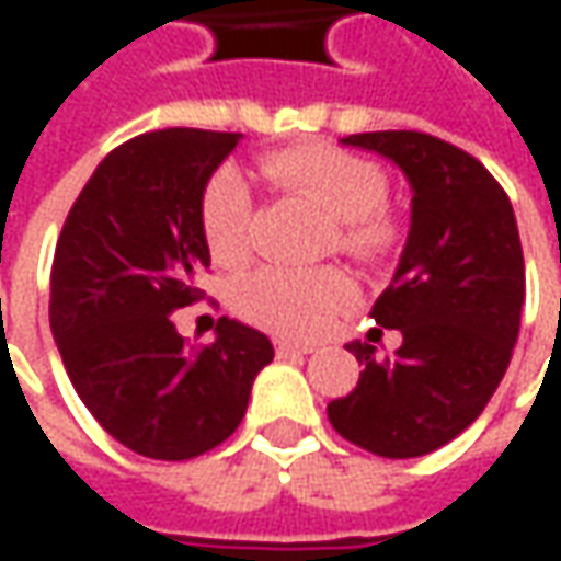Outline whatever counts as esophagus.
Returning a JSON list of instances; mask_svg holds the SVG:
<instances>
[{
    "label": "esophagus",
    "mask_w": 561,
    "mask_h": 561,
    "mask_svg": "<svg viewBox=\"0 0 561 561\" xmlns=\"http://www.w3.org/2000/svg\"><path fill=\"white\" fill-rule=\"evenodd\" d=\"M314 346L312 343H293V340H277L274 343V353L280 358H290V356H309Z\"/></svg>",
    "instance_id": "esophagus-1"
}]
</instances>
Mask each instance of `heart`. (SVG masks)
<instances>
[{"mask_svg": "<svg viewBox=\"0 0 561 561\" xmlns=\"http://www.w3.org/2000/svg\"><path fill=\"white\" fill-rule=\"evenodd\" d=\"M255 171L274 196L306 203L324 218V252L358 265H383L402 247V221L383 203L387 174L365 156L331 142H302L259 156ZM255 203L233 171H218L199 199V227L208 255L221 268H240L252 255ZM356 302V284L334 265L312 271L262 268L233 290V309L280 336L324 334Z\"/></svg>", "mask_w": 561, "mask_h": 561, "instance_id": "obj_1", "label": "heart"}]
</instances>
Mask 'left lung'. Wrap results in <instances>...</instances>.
<instances>
[{"label": "left lung", "mask_w": 561, "mask_h": 561, "mask_svg": "<svg viewBox=\"0 0 561 561\" xmlns=\"http://www.w3.org/2000/svg\"><path fill=\"white\" fill-rule=\"evenodd\" d=\"M412 184V230L371 318L402 334L393 356L350 343L362 375L328 405L340 437L415 459L459 437L506 375L522 328L525 255L506 190L474 156L419 130L350 134Z\"/></svg>", "instance_id": "obj_1"}]
</instances>
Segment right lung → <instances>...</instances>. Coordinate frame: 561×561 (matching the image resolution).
<instances>
[{
	"instance_id": "1",
	"label": "right lung",
	"mask_w": 561,
	"mask_h": 561,
	"mask_svg": "<svg viewBox=\"0 0 561 561\" xmlns=\"http://www.w3.org/2000/svg\"><path fill=\"white\" fill-rule=\"evenodd\" d=\"M240 134L168 127L112 149L71 205L53 259L49 324L90 415L146 459L184 462L247 415L271 340L230 318L211 343L178 334L199 302V199Z\"/></svg>"
}]
</instances>
